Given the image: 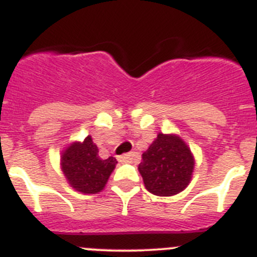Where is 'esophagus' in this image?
I'll return each instance as SVG.
<instances>
[{
  "label": "esophagus",
  "mask_w": 257,
  "mask_h": 257,
  "mask_svg": "<svg viewBox=\"0 0 257 257\" xmlns=\"http://www.w3.org/2000/svg\"><path fill=\"white\" fill-rule=\"evenodd\" d=\"M135 157L136 154L133 152V153H127V154H122V156H119L118 157V161H119L121 163H131L134 160H135Z\"/></svg>",
  "instance_id": "1"
}]
</instances>
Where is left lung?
<instances>
[{
	"instance_id": "8db88e82",
	"label": "left lung",
	"mask_w": 257,
	"mask_h": 257,
	"mask_svg": "<svg viewBox=\"0 0 257 257\" xmlns=\"http://www.w3.org/2000/svg\"><path fill=\"white\" fill-rule=\"evenodd\" d=\"M142 158L138 169L147 190L154 196H175L189 185L194 157L180 136L160 133Z\"/></svg>"
}]
</instances>
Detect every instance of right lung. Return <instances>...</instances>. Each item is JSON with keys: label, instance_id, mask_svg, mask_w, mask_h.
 Instances as JSON below:
<instances>
[{"label": "right lung", "instance_id": "right-lung-1", "mask_svg": "<svg viewBox=\"0 0 257 257\" xmlns=\"http://www.w3.org/2000/svg\"><path fill=\"white\" fill-rule=\"evenodd\" d=\"M61 170L69 185L83 194H96L105 187L117 165L114 157L103 160L91 136L76 142L61 153Z\"/></svg>", "mask_w": 257, "mask_h": 257}]
</instances>
